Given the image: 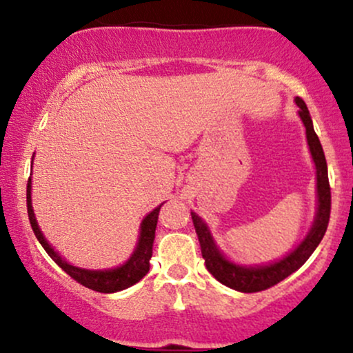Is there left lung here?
Returning <instances> with one entry per match:
<instances>
[{
  "mask_svg": "<svg viewBox=\"0 0 353 353\" xmlns=\"http://www.w3.org/2000/svg\"><path fill=\"white\" fill-rule=\"evenodd\" d=\"M295 104L299 106V116H301L303 125H305L307 144L312 161L315 164V176H317V212H315L314 222L303 241L290 250L289 254L283 255L279 261L270 262V264L262 265H241L236 262L229 261L222 250L219 249L212 234H210L209 225L205 224L196 212H190L192 216L194 228L199 237L201 252L205 261V267L219 282L230 289L239 290V292H261V290L269 289L275 285L295 270L301 269L305 264L307 259L312 252L317 249L323 236H325L327 225L330 219V185H329V174H327V161L323 154L322 144H320L317 134L314 131L312 117L305 103L301 98H295Z\"/></svg>",
  "mask_w": 353,
  "mask_h": 353,
  "instance_id": "1",
  "label": "left lung"
}]
</instances>
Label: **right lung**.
Wrapping results in <instances>:
<instances>
[{
  "label": "right lung",
  "instance_id": "add662e5",
  "mask_svg": "<svg viewBox=\"0 0 353 353\" xmlns=\"http://www.w3.org/2000/svg\"><path fill=\"white\" fill-rule=\"evenodd\" d=\"M26 204H28V217H30L31 228L36 239L39 241V244L43 245V249L46 250L48 255L52 261L58 264L61 269L64 270L68 275H71L76 282L83 283L88 289L96 290V292L103 294H112L119 292V290L128 289V287L134 285L136 282H139L145 274L149 272V259L152 257V244L154 237H156V225H157V217H159L161 205H157L156 209L151 210L143 219L139 228V241H137L134 252L131 254V257L124 262L123 265L114 267V269H104V270H89V269H81V267L71 265L70 262L64 261L61 255L56 252L54 249L50 245V242L46 241V237L43 236L41 229H39L38 222H36L33 204H31V177L28 181L26 188Z\"/></svg>",
  "mask_w": 353,
  "mask_h": 353
}]
</instances>
